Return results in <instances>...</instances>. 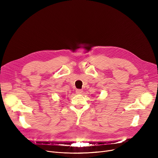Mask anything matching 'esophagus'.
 Here are the masks:
<instances>
[{
    "mask_svg": "<svg viewBox=\"0 0 158 158\" xmlns=\"http://www.w3.org/2000/svg\"><path fill=\"white\" fill-rule=\"evenodd\" d=\"M82 92H83V90L81 89H77L76 91V94H81L82 93Z\"/></svg>",
    "mask_w": 158,
    "mask_h": 158,
    "instance_id": "esophagus-1",
    "label": "esophagus"
}]
</instances>
